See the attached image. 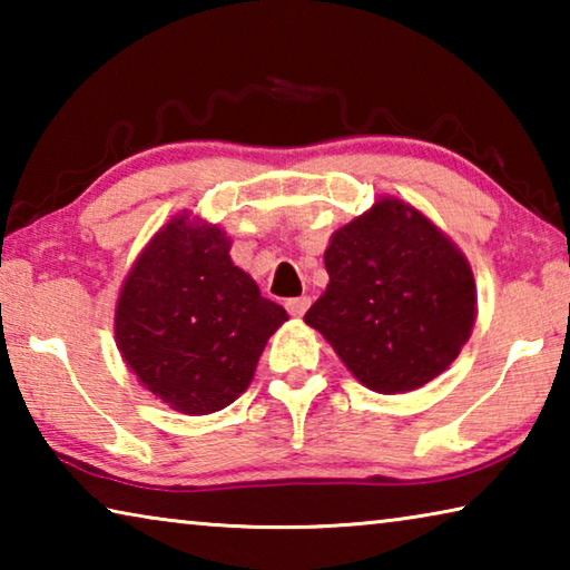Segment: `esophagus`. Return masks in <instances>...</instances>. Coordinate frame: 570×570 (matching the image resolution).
Masks as SVG:
<instances>
[{
  "instance_id": "34e87169",
  "label": "esophagus",
  "mask_w": 570,
  "mask_h": 570,
  "mask_svg": "<svg viewBox=\"0 0 570 570\" xmlns=\"http://www.w3.org/2000/svg\"><path fill=\"white\" fill-rule=\"evenodd\" d=\"M308 306H312V298H308V296H296V298H288V302H286V308H288V314H292V316H304Z\"/></svg>"
}]
</instances>
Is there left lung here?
Returning <instances> with one entry per match:
<instances>
[{
    "instance_id": "obj_1",
    "label": "left lung",
    "mask_w": 570,
    "mask_h": 570,
    "mask_svg": "<svg viewBox=\"0 0 570 570\" xmlns=\"http://www.w3.org/2000/svg\"><path fill=\"white\" fill-rule=\"evenodd\" d=\"M324 294L304 322L366 390L402 394L440 377L470 340L478 286L455 240L404 200L382 196L336 228Z\"/></svg>"
}]
</instances>
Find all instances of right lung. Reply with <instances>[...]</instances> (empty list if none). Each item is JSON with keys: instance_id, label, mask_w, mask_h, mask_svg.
<instances>
[{"instance_id": "obj_1", "label": "right lung", "mask_w": 570, "mask_h": 570, "mask_svg": "<svg viewBox=\"0 0 570 570\" xmlns=\"http://www.w3.org/2000/svg\"><path fill=\"white\" fill-rule=\"evenodd\" d=\"M230 238L190 210L140 250L115 304V344L170 410L210 414L248 390L288 314L230 262Z\"/></svg>"}]
</instances>
